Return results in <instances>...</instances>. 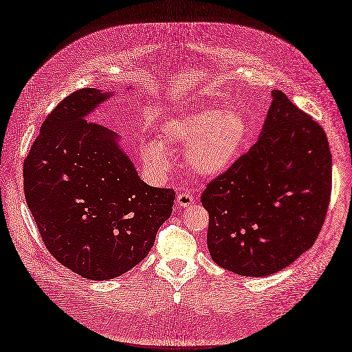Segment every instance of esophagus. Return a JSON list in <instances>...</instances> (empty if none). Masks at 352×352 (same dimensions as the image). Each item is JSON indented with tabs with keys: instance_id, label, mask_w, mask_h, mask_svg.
I'll use <instances>...</instances> for the list:
<instances>
[{
	"instance_id": "esophagus-1",
	"label": "esophagus",
	"mask_w": 352,
	"mask_h": 352,
	"mask_svg": "<svg viewBox=\"0 0 352 352\" xmlns=\"http://www.w3.org/2000/svg\"><path fill=\"white\" fill-rule=\"evenodd\" d=\"M194 200H196V197H194L192 194H190L188 191L179 192L178 196H177V204L179 207H188V206H191L194 203Z\"/></svg>"
}]
</instances>
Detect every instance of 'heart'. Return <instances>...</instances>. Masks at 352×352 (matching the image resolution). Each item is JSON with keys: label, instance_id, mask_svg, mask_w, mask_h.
Masks as SVG:
<instances>
[{"label": "heart", "instance_id": "b5f03b06", "mask_svg": "<svg viewBox=\"0 0 352 352\" xmlns=\"http://www.w3.org/2000/svg\"><path fill=\"white\" fill-rule=\"evenodd\" d=\"M162 133L169 143L188 149L187 164L194 174L212 178L228 171L236 161L248 136V122L236 110L200 107L168 120ZM140 153L155 171L169 166V149L161 139L143 142Z\"/></svg>", "mask_w": 352, "mask_h": 352}]
</instances>
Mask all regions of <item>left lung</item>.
Instances as JSON below:
<instances>
[{
  "label": "left lung",
  "instance_id": "left-lung-1",
  "mask_svg": "<svg viewBox=\"0 0 352 352\" xmlns=\"http://www.w3.org/2000/svg\"><path fill=\"white\" fill-rule=\"evenodd\" d=\"M255 145L207 184V248L246 277L289 267L315 243L328 213L332 155L323 129L281 91Z\"/></svg>",
  "mask_w": 352,
  "mask_h": 352
}]
</instances>
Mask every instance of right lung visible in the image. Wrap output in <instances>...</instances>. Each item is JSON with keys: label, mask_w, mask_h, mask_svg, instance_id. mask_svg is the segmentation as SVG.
Returning <instances> with one entry per match:
<instances>
[{"label": "right lung", "mask_w": 352, "mask_h": 352, "mask_svg": "<svg viewBox=\"0 0 352 352\" xmlns=\"http://www.w3.org/2000/svg\"><path fill=\"white\" fill-rule=\"evenodd\" d=\"M111 93L82 88L50 111L24 160V197L47 251L88 280L145 258L175 192L139 178L117 136L85 117Z\"/></svg>", "instance_id": "obj_1"}]
</instances>
